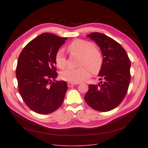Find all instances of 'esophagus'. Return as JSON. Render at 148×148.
Here are the masks:
<instances>
[{
  "label": "esophagus",
  "instance_id": "1",
  "mask_svg": "<svg viewBox=\"0 0 148 148\" xmlns=\"http://www.w3.org/2000/svg\"><path fill=\"white\" fill-rule=\"evenodd\" d=\"M68 86L69 87H72V86H73L74 85H75V84H75V83H68Z\"/></svg>",
  "mask_w": 148,
  "mask_h": 148
}]
</instances>
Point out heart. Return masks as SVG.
Instances as JSON below:
<instances>
[{
	"label": "heart",
	"instance_id": "b5f03b06",
	"mask_svg": "<svg viewBox=\"0 0 148 148\" xmlns=\"http://www.w3.org/2000/svg\"><path fill=\"white\" fill-rule=\"evenodd\" d=\"M68 51L71 55L79 56L78 69H66L60 73V78L71 83H78L89 77L88 67L92 72L99 71L103 63V56L99 49L88 41L76 39L70 42ZM55 63L59 69H64L66 65V57L63 49H59L55 55Z\"/></svg>",
	"mask_w": 148,
	"mask_h": 148
}]
</instances>
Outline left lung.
Wrapping results in <instances>:
<instances>
[{"label":"left lung","instance_id":"8db88e82","mask_svg":"<svg viewBox=\"0 0 148 148\" xmlns=\"http://www.w3.org/2000/svg\"><path fill=\"white\" fill-rule=\"evenodd\" d=\"M99 46L103 63L100 83L89 84L84 100L91 108L107 112L117 107L127 95L130 82V60L126 51L114 39L100 33L87 35Z\"/></svg>","mask_w":148,"mask_h":148}]
</instances>
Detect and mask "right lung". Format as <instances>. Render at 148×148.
I'll use <instances>...</instances> for the list:
<instances>
[{
  "mask_svg": "<svg viewBox=\"0 0 148 148\" xmlns=\"http://www.w3.org/2000/svg\"><path fill=\"white\" fill-rule=\"evenodd\" d=\"M66 39L42 33L26 44L19 56L16 76L20 95L38 114H51L63 103L68 86L56 80L55 55Z\"/></svg>",
  "mask_w": 148,
  "mask_h": 148,
  "instance_id": "1",
  "label": "right lung"
}]
</instances>
